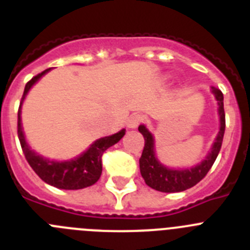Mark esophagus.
<instances>
[{
  "label": "esophagus",
  "instance_id": "34e87169",
  "mask_svg": "<svg viewBox=\"0 0 250 250\" xmlns=\"http://www.w3.org/2000/svg\"><path fill=\"white\" fill-rule=\"evenodd\" d=\"M143 120H144V119H143V115L132 114L129 118V120H127V126L131 127V129H135V127H138L139 125L143 123Z\"/></svg>",
  "mask_w": 250,
  "mask_h": 250
}]
</instances>
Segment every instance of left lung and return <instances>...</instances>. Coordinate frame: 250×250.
Instances as JSON below:
<instances>
[{
    "label": "left lung",
    "mask_w": 250,
    "mask_h": 250,
    "mask_svg": "<svg viewBox=\"0 0 250 250\" xmlns=\"http://www.w3.org/2000/svg\"><path fill=\"white\" fill-rule=\"evenodd\" d=\"M211 90H213L216 100H218V105H219L218 111H219L220 116V130L207 159L196 167H191V169L173 170L161 165L158 159L155 158V152H154V138L144 125L139 126V131L143 134L145 139L144 150H143V154L139 159L140 173L146 185H149L150 188L158 191H163V193L184 191L198 184L213 167L214 161H215L216 156L220 151V147H222L223 138H224L225 112L222 91L216 87H211Z\"/></svg>",
    "instance_id": "obj_1"
}]
</instances>
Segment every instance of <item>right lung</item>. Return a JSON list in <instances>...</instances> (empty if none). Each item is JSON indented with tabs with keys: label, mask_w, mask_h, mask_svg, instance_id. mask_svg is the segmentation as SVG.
Here are the masks:
<instances>
[{
	"label": "right lung",
	"mask_w": 250,
	"mask_h": 250,
	"mask_svg": "<svg viewBox=\"0 0 250 250\" xmlns=\"http://www.w3.org/2000/svg\"><path fill=\"white\" fill-rule=\"evenodd\" d=\"M50 70L51 68H47L41 74L34 76L25 86V91H23L21 103H20L19 120H17V135H19L22 151L35 173L47 184L59 188V189H66V190H77V189L91 187L100 179L101 173H103L104 152L110 146L116 144L125 135V130H121L111 136L99 139L89 147L87 151L70 161H61V163L50 161L42 156L37 155L36 152L32 151L26 144L25 136L22 132L21 116H20L21 115V104L32 85Z\"/></svg>",
	"instance_id": "add662e5"
}]
</instances>
